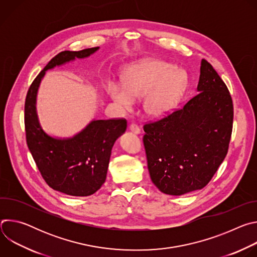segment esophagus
Returning a JSON list of instances; mask_svg holds the SVG:
<instances>
[{"instance_id":"obj_1","label":"esophagus","mask_w":257,"mask_h":257,"mask_svg":"<svg viewBox=\"0 0 257 257\" xmlns=\"http://www.w3.org/2000/svg\"><path fill=\"white\" fill-rule=\"evenodd\" d=\"M129 130L131 132H133L134 134H140V128L137 125H135V124H131L129 126Z\"/></svg>"}]
</instances>
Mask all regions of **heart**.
<instances>
[{
	"label": "heart",
	"mask_w": 257,
	"mask_h": 257,
	"mask_svg": "<svg viewBox=\"0 0 257 257\" xmlns=\"http://www.w3.org/2000/svg\"><path fill=\"white\" fill-rule=\"evenodd\" d=\"M122 83L109 82L106 92L123 112H131L135 100L143 97L145 115L161 119L169 114L184 94L187 79L174 65L157 59H146L122 72Z\"/></svg>",
	"instance_id": "heart-1"
}]
</instances>
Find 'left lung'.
I'll return each mask as SVG.
<instances>
[{"instance_id": "8db88e82", "label": "left lung", "mask_w": 257, "mask_h": 257, "mask_svg": "<svg viewBox=\"0 0 257 257\" xmlns=\"http://www.w3.org/2000/svg\"><path fill=\"white\" fill-rule=\"evenodd\" d=\"M196 90L184 107L143 127L151 179L165 194L179 196L202 189L228 153L232 97L205 60L200 62Z\"/></svg>"}]
</instances>
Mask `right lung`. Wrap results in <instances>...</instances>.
Returning <instances> with one entry per match:
<instances>
[{"instance_id": "obj_1", "label": "right lung", "mask_w": 257, "mask_h": 257, "mask_svg": "<svg viewBox=\"0 0 257 257\" xmlns=\"http://www.w3.org/2000/svg\"><path fill=\"white\" fill-rule=\"evenodd\" d=\"M98 50L99 47L57 55L33 80L25 100L26 141L33 160L50 187L71 196H89L101 187L112 149L125 133L127 122L93 119L71 137L53 136L41 125L36 98L47 71L76 59H86Z\"/></svg>"}]
</instances>
